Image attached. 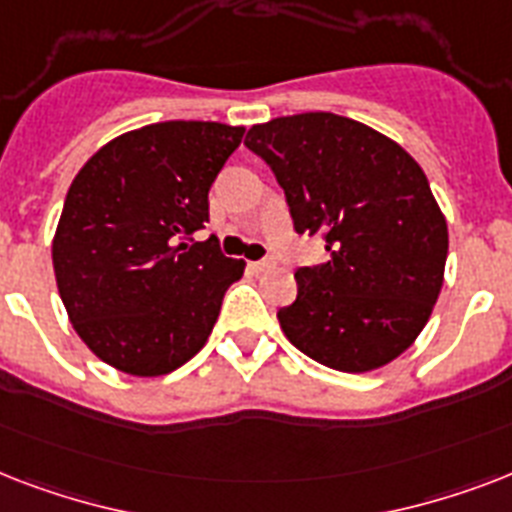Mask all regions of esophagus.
<instances>
[{
    "label": "esophagus",
    "mask_w": 512,
    "mask_h": 512,
    "mask_svg": "<svg viewBox=\"0 0 512 512\" xmlns=\"http://www.w3.org/2000/svg\"><path fill=\"white\" fill-rule=\"evenodd\" d=\"M273 268V260L268 257V260H255V263H249V271L252 273H263V271H271Z\"/></svg>",
    "instance_id": "1"
}]
</instances>
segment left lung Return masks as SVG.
I'll return each mask as SVG.
<instances>
[{"label": "left lung", "mask_w": 512, "mask_h": 512, "mask_svg": "<svg viewBox=\"0 0 512 512\" xmlns=\"http://www.w3.org/2000/svg\"><path fill=\"white\" fill-rule=\"evenodd\" d=\"M244 146L284 188L295 231L319 233L329 255L297 268V300L276 313L287 340L337 372L401 356L428 324L449 249L420 164L327 111L255 124Z\"/></svg>", "instance_id": "left-lung-1"}]
</instances>
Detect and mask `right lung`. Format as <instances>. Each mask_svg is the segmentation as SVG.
<instances>
[{
    "label": "right lung",
    "mask_w": 512,
    "mask_h": 512,
    "mask_svg": "<svg viewBox=\"0 0 512 512\" xmlns=\"http://www.w3.org/2000/svg\"><path fill=\"white\" fill-rule=\"evenodd\" d=\"M244 127L159 122L124 132L84 164L66 193L52 265L68 319L119 372L159 377L204 348L244 260L220 252L209 188Z\"/></svg>",
    "instance_id": "obj_1"
}]
</instances>
